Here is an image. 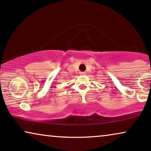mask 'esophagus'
Instances as JSON below:
<instances>
[{
  "label": "esophagus",
  "instance_id": "obj_1",
  "mask_svg": "<svg viewBox=\"0 0 151 151\" xmlns=\"http://www.w3.org/2000/svg\"><path fill=\"white\" fill-rule=\"evenodd\" d=\"M80 74H81V75H86V73H84V72H81Z\"/></svg>",
  "mask_w": 151,
  "mask_h": 151
}]
</instances>
